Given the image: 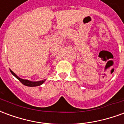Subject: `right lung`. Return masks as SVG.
I'll use <instances>...</instances> for the list:
<instances>
[{"instance_id":"add662e5","label":"right lung","mask_w":124,"mask_h":124,"mask_svg":"<svg viewBox=\"0 0 124 124\" xmlns=\"http://www.w3.org/2000/svg\"><path fill=\"white\" fill-rule=\"evenodd\" d=\"M10 72H11V74H12V75L17 78L18 80L20 81V82L23 84H24V86H29V87H35V86H40V85H42L46 80V79H44L43 80L37 81V82H32V81L28 80H24V79H23V78H20V77H18L14 72H12V70H10Z\"/></svg>"}]
</instances>
